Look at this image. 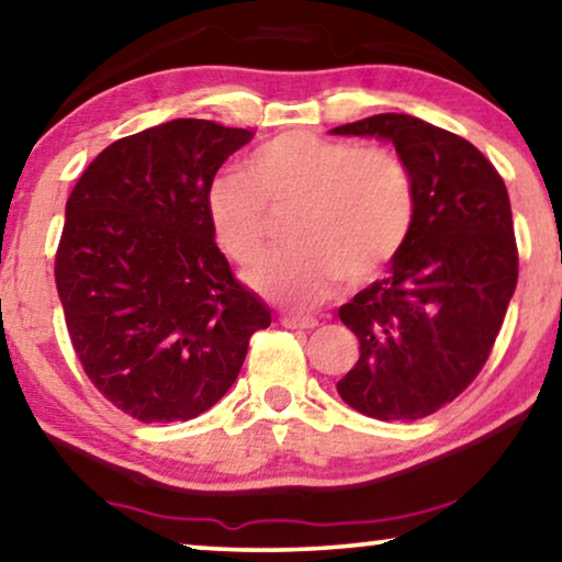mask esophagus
Masks as SVG:
<instances>
[{"instance_id":"obj_1","label":"esophagus","mask_w":562,"mask_h":562,"mask_svg":"<svg viewBox=\"0 0 562 562\" xmlns=\"http://www.w3.org/2000/svg\"><path fill=\"white\" fill-rule=\"evenodd\" d=\"M282 325L290 330H313L317 321L315 317H305V315H284Z\"/></svg>"}]
</instances>
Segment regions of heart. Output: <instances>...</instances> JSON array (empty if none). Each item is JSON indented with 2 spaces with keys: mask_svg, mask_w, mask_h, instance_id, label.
Returning <instances> with one entry per match:
<instances>
[{
  "mask_svg": "<svg viewBox=\"0 0 562 562\" xmlns=\"http://www.w3.org/2000/svg\"><path fill=\"white\" fill-rule=\"evenodd\" d=\"M288 209L290 247L249 272V284L274 303L313 307L342 278L363 284L396 259L412 232L416 191L391 148H358L307 131L267 140L247 158L245 176L222 173L206 191L216 245L241 267L262 257L270 216Z\"/></svg>",
  "mask_w": 562,
  "mask_h": 562,
  "instance_id": "b5f03b06",
  "label": "heart"
}]
</instances>
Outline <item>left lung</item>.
I'll return each instance as SVG.
<instances>
[{"mask_svg": "<svg viewBox=\"0 0 562 562\" xmlns=\"http://www.w3.org/2000/svg\"><path fill=\"white\" fill-rule=\"evenodd\" d=\"M396 146L416 214L391 272L338 310L361 358L338 381L348 406L381 422H416L454 401L487 363L517 284L507 187L467 138L406 113L333 128Z\"/></svg>", "mask_w": 562, "mask_h": 562, "instance_id": "8db88e82", "label": "left lung"}]
</instances>
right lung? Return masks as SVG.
I'll return each mask as SVG.
<instances>
[{
    "label": "right lung",
    "mask_w": 562,
    "mask_h": 562,
    "mask_svg": "<svg viewBox=\"0 0 562 562\" xmlns=\"http://www.w3.org/2000/svg\"><path fill=\"white\" fill-rule=\"evenodd\" d=\"M255 133L176 119L93 158L65 206L57 295L93 386L144 424L189 422L237 381L270 310L234 278L206 191Z\"/></svg>",
    "instance_id": "add662e5"
}]
</instances>
